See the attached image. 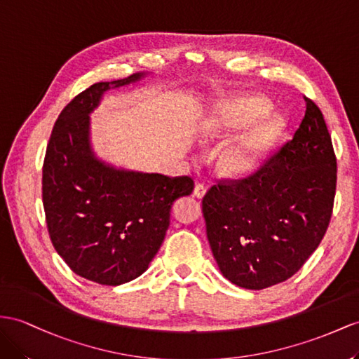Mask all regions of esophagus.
<instances>
[{"label":"esophagus","instance_id":"1","mask_svg":"<svg viewBox=\"0 0 359 359\" xmlns=\"http://www.w3.org/2000/svg\"><path fill=\"white\" fill-rule=\"evenodd\" d=\"M206 194V187L203 185V183H197L196 188H194V196L197 198H203Z\"/></svg>","mask_w":359,"mask_h":359}]
</instances>
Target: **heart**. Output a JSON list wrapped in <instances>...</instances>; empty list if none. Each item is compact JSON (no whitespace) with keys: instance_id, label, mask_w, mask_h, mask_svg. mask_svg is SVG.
I'll list each match as a JSON object with an SVG mask.
<instances>
[{"instance_id":"obj_1","label":"heart","mask_w":359,"mask_h":359,"mask_svg":"<svg viewBox=\"0 0 359 359\" xmlns=\"http://www.w3.org/2000/svg\"><path fill=\"white\" fill-rule=\"evenodd\" d=\"M269 109L267 101L258 97L238 98L218 106L212 114L201 119L198 126L201 141L226 140L241 128L249 127L267 114ZM285 128L287 123L280 115L264 116L222 151L218 158L219 171L231 177H241L253 172L279 142Z\"/></svg>"}]
</instances>
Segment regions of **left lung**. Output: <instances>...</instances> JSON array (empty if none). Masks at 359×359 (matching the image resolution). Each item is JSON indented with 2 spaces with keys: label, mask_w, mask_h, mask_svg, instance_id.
<instances>
[{
  "label": "left lung",
  "mask_w": 359,
  "mask_h": 359,
  "mask_svg": "<svg viewBox=\"0 0 359 359\" xmlns=\"http://www.w3.org/2000/svg\"><path fill=\"white\" fill-rule=\"evenodd\" d=\"M305 101V118L279 153L247 179L219 182L201 201L219 271L245 290L297 273L332 215L337 158L323 114Z\"/></svg>",
  "instance_id": "left-lung-1"
}]
</instances>
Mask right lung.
I'll use <instances>...</instances> for the list:
<instances>
[{
	"label": "right lung",
	"mask_w": 359,
	"mask_h": 359,
	"mask_svg": "<svg viewBox=\"0 0 359 359\" xmlns=\"http://www.w3.org/2000/svg\"><path fill=\"white\" fill-rule=\"evenodd\" d=\"M145 74L101 81L79 94L53 127L42 168V200L54 249L76 274L116 287L141 276L161 249L174 201L188 176L116 168L90 145V114L104 92Z\"/></svg>",
	"instance_id": "1"
}]
</instances>
